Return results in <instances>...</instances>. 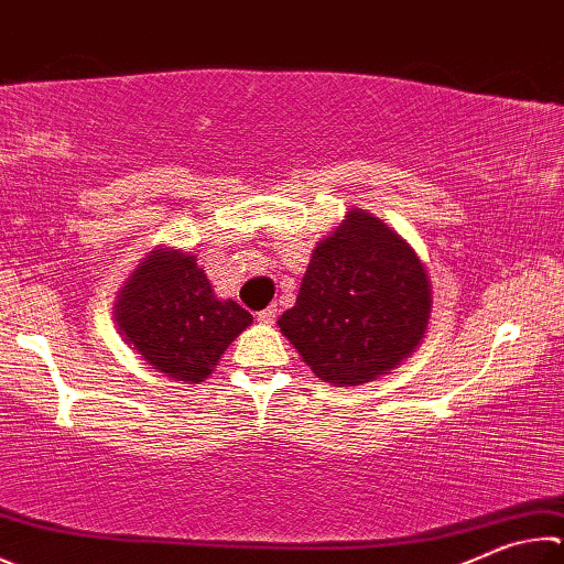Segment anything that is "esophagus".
<instances>
[{
  "label": "esophagus",
  "instance_id": "34e87169",
  "mask_svg": "<svg viewBox=\"0 0 564 564\" xmlns=\"http://www.w3.org/2000/svg\"><path fill=\"white\" fill-rule=\"evenodd\" d=\"M275 315H279V308H275V305H269V308H265V311L256 313V321L263 323V325H271L275 321Z\"/></svg>",
  "mask_w": 564,
  "mask_h": 564
}]
</instances>
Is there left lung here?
I'll list each match as a JSON object with an SVG mask.
<instances>
[{
  "label": "left lung",
  "instance_id": "1",
  "mask_svg": "<svg viewBox=\"0 0 564 564\" xmlns=\"http://www.w3.org/2000/svg\"><path fill=\"white\" fill-rule=\"evenodd\" d=\"M432 303V279L412 243L352 207L315 243L299 299L279 327L315 377L360 387L416 352Z\"/></svg>",
  "mask_w": 564,
  "mask_h": 564
}]
</instances>
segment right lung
Returning a JSON list of instances; mask_svg holds the SVG:
<instances>
[{
	"label": "right lung",
	"mask_w": 564,
	"mask_h": 564,
	"mask_svg": "<svg viewBox=\"0 0 564 564\" xmlns=\"http://www.w3.org/2000/svg\"><path fill=\"white\" fill-rule=\"evenodd\" d=\"M112 317L130 350L184 384L207 380L221 355L253 323L237 301L217 299L192 251L160 243L116 295Z\"/></svg>",
	"instance_id": "1"
}]
</instances>
